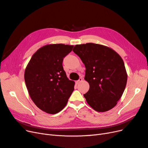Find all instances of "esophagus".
<instances>
[{"mask_svg":"<svg viewBox=\"0 0 148 148\" xmlns=\"http://www.w3.org/2000/svg\"><path fill=\"white\" fill-rule=\"evenodd\" d=\"M82 81H83V78H79V79L78 80V81H77V83L78 84V83H79L80 82H82Z\"/></svg>","mask_w":148,"mask_h":148,"instance_id":"1","label":"esophagus"}]
</instances>
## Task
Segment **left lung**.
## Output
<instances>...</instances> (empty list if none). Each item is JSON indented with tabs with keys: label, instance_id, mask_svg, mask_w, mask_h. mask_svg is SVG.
<instances>
[{
	"label": "left lung",
	"instance_id": "left-lung-1",
	"mask_svg": "<svg viewBox=\"0 0 148 148\" xmlns=\"http://www.w3.org/2000/svg\"><path fill=\"white\" fill-rule=\"evenodd\" d=\"M73 51L84 64V79L89 84L83 95L88 104L97 112L114 107L126 86L127 74L124 62L113 49L94 43L76 45Z\"/></svg>",
	"mask_w": 148,
	"mask_h": 148
}]
</instances>
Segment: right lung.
I'll use <instances>...</instances> for the list:
<instances>
[{
	"label": "right lung",
	"instance_id": "1",
	"mask_svg": "<svg viewBox=\"0 0 148 148\" xmlns=\"http://www.w3.org/2000/svg\"><path fill=\"white\" fill-rule=\"evenodd\" d=\"M73 46L49 44L36 52L25 71L29 95L38 108L51 114L59 112L74 90L75 82L67 78L64 58Z\"/></svg>",
	"mask_w": 148,
	"mask_h": 148
}]
</instances>
